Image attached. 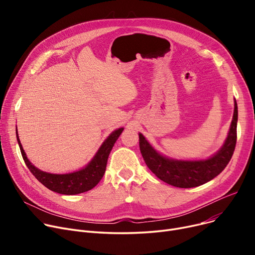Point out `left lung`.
I'll use <instances>...</instances> for the list:
<instances>
[{
  "label": "left lung",
  "instance_id": "left-lung-1",
  "mask_svg": "<svg viewBox=\"0 0 255 255\" xmlns=\"http://www.w3.org/2000/svg\"><path fill=\"white\" fill-rule=\"evenodd\" d=\"M238 105L235 100L234 117L229 135L221 150L207 160L199 161H179L163 157L139 133V148L145 164L161 181L179 188H192L203 185L215 177L226 167L233 157L237 142Z\"/></svg>",
  "mask_w": 255,
  "mask_h": 255
}]
</instances>
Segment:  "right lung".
<instances>
[{
  "mask_svg": "<svg viewBox=\"0 0 255 255\" xmlns=\"http://www.w3.org/2000/svg\"><path fill=\"white\" fill-rule=\"evenodd\" d=\"M123 130L124 128H120L114 131L102 143L95 157L93 158L92 161L85 168L75 172L65 173V175H53V173L44 172L35 167L25 156V153L18 138L17 130L16 137L24 163L33 173V176L51 191L66 195H73L89 191L99 183L105 172L107 159H109L110 153Z\"/></svg>",
  "mask_w": 255,
  "mask_h": 255,
  "instance_id": "add662e5",
  "label": "right lung"
}]
</instances>
